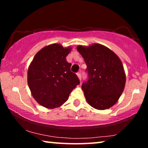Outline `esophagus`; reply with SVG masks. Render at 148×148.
I'll return each mask as SVG.
<instances>
[{
  "label": "esophagus",
  "mask_w": 148,
  "mask_h": 148,
  "mask_svg": "<svg viewBox=\"0 0 148 148\" xmlns=\"http://www.w3.org/2000/svg\"><path fill=\"white\" fill-rule=\"evenodd\" d=\"M77 76L78 77V78H79V80H81V79H82V74H81V72H77Z\"/></svg>",
  "instance_id": "34e87169"
}]
</instances>
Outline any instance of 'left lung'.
Returning a JSON list of instances; mask_svg holds the SVG:
<instances>
[{
  "instance_id": "left-lung-1",
  "label": "left lung",
  "mask_w": 148,
  "mask_h": 148,
  "mask_svg": "<svg viewBox=\"0 0 148 148\" xmlns=\"http://www.w3.org/2000/svg\"><path fill=\"white\" fill-rule=\"evenodd\" d=\"M77 50L87 65L89 79L82 86L85 97L95 109H108L116 103L123 91L126 75L119 57L100 44L78 46Z\"/></svg>"
}]
</instances>
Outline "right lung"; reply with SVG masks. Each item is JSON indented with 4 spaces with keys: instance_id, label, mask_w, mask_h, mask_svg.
Returning <instances> with one entry per match:
<instances>
[{
    "instance_id": "1",
    "label": "right lung",
    "mask_w": 148,
    "mask_h": 148,
    "mask_svg": "<svg viewBox=\"0 0 148 148\" xmlns=\"http://www.w3.org/2000/svg\"><path fill=\"white\" fill-rule=\"evenodd\" d=\"M72 47H63L59 44L44 47L36 53L27 71V83L32 96L46 108L61 106L79 80L71 71V64L66 56Z\"/></svg>"
}]
</instances>
